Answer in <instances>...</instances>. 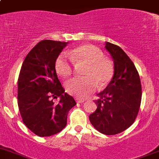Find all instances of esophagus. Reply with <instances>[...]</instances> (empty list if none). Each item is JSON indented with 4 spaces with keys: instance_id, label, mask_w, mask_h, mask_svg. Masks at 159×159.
<instances>
[{
    "instance_id": "34e87169",
    "label": "esophagus",
    "mask_w": 159,
    "mask_h": 159,
    "mask_svg": "<svg viewBox=\"0 0 159 159\" xmlns=\"http://www.w3.org/2000/svg\"><path fill=\"white\" fill-rule=\"evenodd\" d=\"M75 101L77 102L78 103H82V102H85V100L84 99H80V98H75Z\"/></svg>"
}]
</instances>
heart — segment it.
Wrapping results in <instances>:
<instances>
[{
  "mask_svg": "<svg viewBox=\"0 0 159 159\" xmlns=\"http://www.w3.org/2000/svg\"><path fill=\"white\" fill-rule=\"evenodd\" d=\"M75 64H85V77H75L65 84L68 94L77 98H86L97 88H104L113 80L115 66L113 60L103 56V52L97 46L85 44L69 52L62 53L55 61L56 71L61 76L66 78L72 75Z\"/></svg>",
  "mask_w": 159,
  "mask_h": 159,
  "instance_id": "obj_1",
  "label": "heart"
}]
</instances>
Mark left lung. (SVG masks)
Instances as JSON below:
<instances>
[{
  "label": "left lung",
  "mask_w": 159,
  "mask_h": 159,
  "mask_svg": "<svg viewBox=\"0 0 159 159\" xmlns=\"http://www.w3.org/2000/svg\"><path fill=\"white\" fill-rule=\"evenodd\" d=\"M113 59L115 73L106 89L98 94L97 109L89 116L92 125L105 135H116L129 128L139 113L142 87L132 60L116 45L106 43Z\"/></svg>",
  "instance_id": "obj_1"
}]
</instances>
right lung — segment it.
<instances>
[{"instance_id": "right-lung-1", "label": "right lung", "mask_w": 159, "mask_h": 159, "mask_svg": "<svg viewBox=\"0 0 159 159\" xmlns=\"http://www.w3.org/2000/svg\"><path fill=\"white\" fill-rule=\"evenodd\" d=\"M68 43L39 42L28 53L18 79V106L24 125L39 136H50L66 126L68 111L76 105L57 78L55 61ZM60 98L57 103L53 99Z\"/></svg>"}]
</instances>
